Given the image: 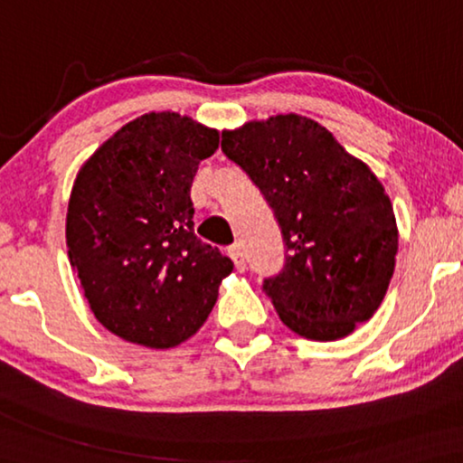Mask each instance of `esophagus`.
Instances as JSON below:
<instances>
[{
    "mask_svg": "<svg viewBox=\"0 0 463 463\" xmlns=\"http://www.w3.org/2000/svg\"><path fill=\"white\" fill-rule=\"evenodd\" d=\"M229 255L234 261V266H237L239 272H243L247 268V261H245V253H243V245L241 243H234L229 247Z\"/></svg>",
    "mask_w": 463,
    "mask_h": 463,
    "instance_id": "obj_1",
    "label": "esophagus"
}]
</instances>
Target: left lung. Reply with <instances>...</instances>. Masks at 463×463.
<instances>
[{
    "label": "left lung",
    "mask_w": 463,
    "mask_h": 463,
    "mask_svg": "<svg viewBox=\"0 0 463 463\" xmlns=\"http://www.w3.org/2000/svg\"><path fill=\"white\" fill-rule=\"evenodd\" d=\"M222 151L270 203L287 245L285 270L264 280L285 326L339 341L381 307L399 231L383 183L312 118L276 114L222 130Z\"/></svg>",
    "instance_id": "left-lung-1"
}]
</instances>
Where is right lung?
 <instances>
[{
    "mask_svg": "<svg viewBox=\"0 0 463 463\" xmlns=\"http://www.w3.org/2000/svg\"><path fill=\"white\" fill-rule=\"evenodd\" d=\"M220 133L176 112L124 124L80 165L66 245L103 326L149 349H170L203 326L232 261L193 231L191 184Z\"/></svg>",
    "mask_w": 463,
    "mask_h": 463,
    "instance_id": "1",
    "label": "right lung"
}]
</instances>
